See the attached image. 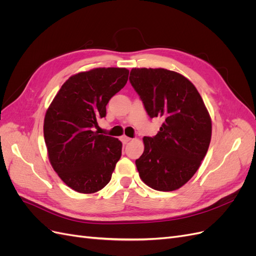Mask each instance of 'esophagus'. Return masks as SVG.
Listing matches in <instances>:
<instances>
[{
	"instance_id": "esophagus-1",
	"label": "esophagus",
	"mask_w": 256,
	"mask_h": 256,
	"mask_svg": "<svg viewBox=\"0 0 256 256\" xmlns=\"http://www.w3.org/2000/svg\"><path fill=\"white\" fill-rule=\"evenodd\" d=\"M120 140H122V142L124 144H127L128 142L131 141V138H128V136H120Z\"/></svg>"
}]
</instances>
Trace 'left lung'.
Masks as SVG:
<instances>
[{"mask_svg": "<svg viewBox=\"0 0 256 256\" xmlns=\"http://www.w3.org/2000/svg\"><path fill=\"white\" fill-rule=\"evenodd\" d=\"M129 80L150 118H162L160 131L144 136L136 160L144 184L174 191L188 182L205 158L212 138V118L200 92L182 74L164 68H132Z\"/></svg>", "mask_w": 256, "mask_h": 256, "instance_id": "obj_1", "label": "left lung"}]
</instances>
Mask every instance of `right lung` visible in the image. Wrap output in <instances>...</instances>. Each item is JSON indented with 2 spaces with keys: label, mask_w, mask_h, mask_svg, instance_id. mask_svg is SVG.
I'll use <instances>...</instances> for the list:
<instances>
[{
  "label": "right lung",
  "mask_w": 256,
  "mask_h": 256,
  "mask_svg": "<svg viewBox=\"0 0 256 256\" xmlns=\"http://www.w3.org/2000/svg\"><path fill=\"white\" fill-rule=\"evenodd\" d=\"M126 68H94L72 76L52 100L44 120L49 161L69 188L95 193L110 182L122 156L118 138L92 128L109 100L125 86Z\"/></svg>",
  "instance_id": "add662e5"
}]
</instances>
